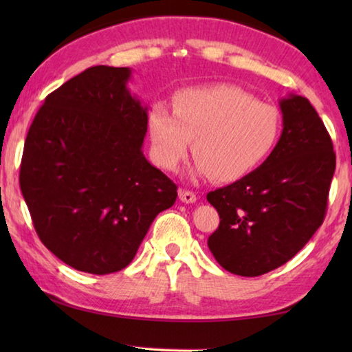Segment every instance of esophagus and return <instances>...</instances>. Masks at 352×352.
<instances>
[{
    "label": "esophagus",
    "instance_id": "obj_1",
    "mask_svg": "<svg viewBox=\"0 0 352 352\" xmlns=\"http://www.w3.org/2000/svg\"><path fill=\"white\" fill-rule=\"evenodd\" d=\"M178 195H180V200L184 201V204H194V201L197 200V195H195L192 190H188V189H180Z\"/></svg>",
    "mask_w": 352,
    "mask_h": 352
}]
</instances>
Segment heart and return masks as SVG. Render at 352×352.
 <instances>
[{
    "label": "heart",
    "mask_w": 352,
    "mask_h": 352,
    "mask_svg": "<svg viewBox=\"0 0 352 352\" xmlns=\"http://www.w3.org/2000/svg\"><path fill=\"white\" fill-rule=\"evenodd\" d=\"M172 104L174 111L158 102L147 115L152 155L163 169L175 170L194 139L197 174L233 182L265 162L281 138L276 107L236 85L188 88Z\"/></svg>",
    "instance_id": "1"
}]
</instances>
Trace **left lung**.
<instances>
[{"label": "left lung", "mask_w": 352, "mask_h": 352, "mask_svg": "<svg viewBox=\"0 0 352 352\" xmlns=\"http://www.w3.org/2000/svg\"><path fill=\"white\" fill-rule=\"evenodd\" d=\"M279 107L284 129L269 158L206 195L220 217L208 247L234 275L259 276L281 267L326 216L336 170L331 136L306 98L290 94Z\"/></svg>", "instance_id": "obj_1"}]
</instances>
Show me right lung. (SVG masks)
Instances as JSON below:
<instances>
[{"label": "right lung", "mask_w": 352, "mask_h": 352, "mask_svg": "<svg viewBox=\"0 0 352 352\" xmlns=\"http://www.w3.org/2000/svg\"><path fill=\"white\" fill-rule=\"evenodd\" d=\"M129 68L91 67L47 94L29 127L20 188L43 245L73 269L115 273L177 200L142 155L147 109Z\"/></svg>", "instance_id": "1"}]
</instances>
